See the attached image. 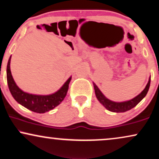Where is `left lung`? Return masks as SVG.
Here are the masks:
<instances>
[{
  "label": "left lung",
  "instance_id": "8db88e82",
  "mask_svg": "<svg viewBox=\"0 0 159 159\" xmlns=\"http://www.w3.org/2000/svg\"><path fill=\"white\" fill-rule=\"evenodd\" d=\"M150 84V77L149 78V81H148V84H147L145 88H144L143 91H142L140 94H139L137 96H136L135 98H134L133 99L126 100V101H123V102H115L108 99V98H106L103 93H102V92L100 91L99 88L97 86V85H96V84L93 82L94 92H95V95H96V98H98V101H99L100 103L106 108V109L108 110V111H112V112H116V113H120V112L127 111L128 110H130L131 108L135 107V106L137 105V104L146 96L148 90H149Z\"/></svg>",
  "mask_w": 159,
  "mask_h": 159
}]
</instances>
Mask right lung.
Returning <instances> with one entry per match:
<instances>
[{
  "label": "right lung",
  "instance_id": "add662e5",
  "mask_svg": "<svg viewBox=\"0 0 159 159\" xmlns=\"http://www.w3.org/2000/svg\"><path fill=\"white\" fill-rule=\"evenodd\" d=\"M11 57V56H10L9 61H8L7 68V84L11 95L18 103L32 111L43 114L49 111L50 110L53 109L54 108L61 103L67 93L69 84L71 81L72 76L68 78L67 81L57 92H54L53 94L42 95V94L28 93V92H24L20 89L16 84L15 81H14L11 70H10Z\"/></svg>",
  "mask_w": 159,
  "mask_h": 159
}]
</instances>
